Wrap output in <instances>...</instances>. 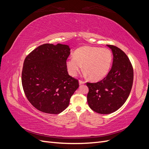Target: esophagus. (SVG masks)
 Segmentation results:
<instances>
[{
    "label": "esophagus",
    "instance_id": "1",
    "mask_svg": "<svg viewBox=\"0 0 149 149\" xmlns=\"http://www.w3.org/2000/svg\"><path fill=\"white\" fill-rule=\"evenodd\" d=\"M84 83H85V82L83 81H82V80H79V85L84 84Z\"/></svg>",
    "mask_w": 149,
    "mask_h": 149
}]
</instances>
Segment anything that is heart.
Returning <instances> with one entry per match:
<instances>
[{
  "label": "heart",
  "instance_id": "b5f03b06",
  "mask_svg": "<svg viewBox=\"0 0 149 149\" xmlns=\"http://www.w3.org/2000/svg\"><path fill=\"white\" fill-rule=\"evenodd\" d=\"M112 58L111 51L107 48L84 46L76 49L73 57L67 60L66 66L69 73L75 76L83 66V70L89 79L97 81L109 72Z\"/></svg>",
  "mask_w": 149,
  "mask_h": 149
}]
</instances>
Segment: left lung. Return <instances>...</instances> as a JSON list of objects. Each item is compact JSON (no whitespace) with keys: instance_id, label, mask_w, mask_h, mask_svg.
<instances>
[{"instance_id":"8db88e82","label":"left lung","mask_w":149,"mask_h":149,"mask_svg":"<svg viewBox=\"0 0 149 149\" xmlns=\"http://www.w3.org/2000/svg\"><path fill=\"white\" fill-rule=\"evenodd\" d=\"M107 46L113 54L110 71L100 81L86 83L89 106L102 114L112 113L124 104L131 91L134 79L133 68L126 54L116 46Z\"/></svg>"}]
</instances>
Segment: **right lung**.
I'll return each mask as SVG.
<instances>
[{"mask_svg": "<svg viewBox=\"0 0 149 149\" xmlns=\"http://www.w3.org/2000/svg\"><path fill=\"white\" fill-rule=\"evenodd\" d=\"M68 45L43 44L26 56L22 83L26 98L40 111L58 114L68 106L79 87L78 80L68 74L66 60Z\"/></svg>", "mask_w": 149, "mask_h": 149, "instance_id": "add662e5", "label": "right lung"}]
</instances>
